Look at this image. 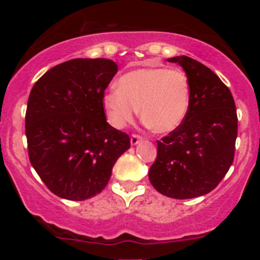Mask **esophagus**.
Here are the masks:
<instances>
[{
    "label": "esophagus",
    "mask_w": 260,
    "mask_h": 260,
    "mask_svg": "<svg viewBox=\"0 0 260 260\" xmlns=\"http://www.w3.org/2000/svg\"><path fill=\"white\" fill-rule=\"evenodd\" d=\"M141 141H142V137L138 136V135H133V136H131V138H130L131 145H136V144L140 143Z\"/></svg>",
    "instance_id": "esophagus-1"
}]
</instances>
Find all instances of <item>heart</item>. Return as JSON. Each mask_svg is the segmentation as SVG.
<instances>
[{"label":"heart","mask_w":260,"mask_h":260,"mask_svg":"<svg viewBox=\"0 0 260 260\" xmlns=\"http://www.w3.org/2000/svg\"><path fill=\"white\" fill-rule=\"evenodd\" d=\"M189 103L190 84L186 73L167 67L130 71L119 78L117 90L103 98L106 116L117 129L133 122L138 108L144 123L158 134L179 127Z\"/></svg>","instance_id":"heart-1"}]
</instances>
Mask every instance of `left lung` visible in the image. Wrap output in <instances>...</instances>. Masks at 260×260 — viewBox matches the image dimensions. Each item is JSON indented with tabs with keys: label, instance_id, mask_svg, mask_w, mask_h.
Here are the masks:
<instances>
[{
	"label": "left lung",
	"instance_id": "1",
	"mask_svg": "<svg viewBox=\"0 0 260 260\" xmlns=\"http://www.w3.org/2000/svg\"><path fill=\"white\" fill-rule=\"evenodd\" d=\"M167 61L182 67L190 84L186 118L157 141V156L149 180L158 193L193 199L212 191L232 166L238 135L236 104L220 78L186 55Z\"/></svg>",
	"mask_w": 260,
	"mask_h": 260
}]
</instances>
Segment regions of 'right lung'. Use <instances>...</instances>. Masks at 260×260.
I'll return each instance as SVG.
<instances>
[{"label": "right lung", "mask_w": 260, "mask_h": 260, "mask_svg": "<svg viewBox=\"0 0 260 260\" xmlns=\"http://www.w3.org/2000/svg\"><path fill=\"white\" fill-rule=\"evenodd\" d=\"M118 71L109 59H73L52 67L31 88L26 112L29 161L56 197L83 201L101 193L126 134L106 122L104 91Z\"/></svg>", "instance_id": "1"}]
</instances>
